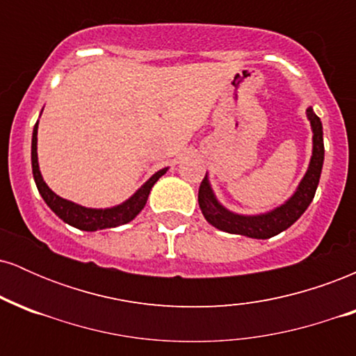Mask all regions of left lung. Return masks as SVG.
<instances>
[{
	"label": "left lung",
	"instance_id": "left-lung-1",
	"mask_svg": "<svg viewBox=\"0 0 356 356\" xmlns=\"http://www.w3.org/2000/svg\"><path fill=\"white\" fill-rule=\"evenodd\" d=\"M306 117H308L313 132V154L309 159L308 170H306L301 182L298 184L291 197L268 212H261V214L254 216L238 214V212H232L227 207H224L218 201L209 184V177L206 174L201 187H199V207H201L202 216L211 226H214L219 231L229 232V234H241L252 239H269L288 229L301 218V214L308 209V206L313 201L318 182H320L323 161H325L323 125L320 117L313 112L312 107L306 108Z\"/></svg>",
	"mask_w": 356,
	"mask_h": 356
}]
</instances>
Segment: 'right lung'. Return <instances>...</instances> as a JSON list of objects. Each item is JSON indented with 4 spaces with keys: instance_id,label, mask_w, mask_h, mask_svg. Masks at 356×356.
Listing matches in <instances>:
<instances>
[{
    "instance_id": "add662e5",
    "label": "right lung",
    "mask_w": 356,
    "mask_h": 356,
    "mask_svg": "<svg viewBox=\"0 0 356 356\" xmlns=\"http://www.w3.org/2000/svg\"><path fill=\"white\" fill-rule=\"evenodd\" d=\"M36 144H38V122H36L33 127V137H31V167H33L35 184L36 187H38V192L42 194L43 201L47 202V206L50 207L63 222L70 224V226L81 231L92 232L99 229H108V227L122 226V224H127L132 219H136L138 212L144 209L154 184L169 170V167L157 170V172H155L140 189L134 192V195H130L125 202L113 207H105V209H93V207L80 206V204H75L60 197V195H56L55 192L47 186V182H44L42 177V172H40Z\"/></svg>"
}]
</instances>
